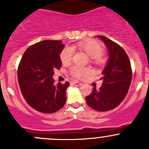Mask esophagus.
Masks as SVG:
<instances>
[{
	"label": "esophagus",
	"mask_w": 149,
	"mask_h": 149,
	"mask_svg": "<svg viewBox=\"0 0 149 149\" xmlns=\"http://www.w3.org/2000/svg\"><path fill=\"white\" fill-rule=\"evenodd\" d=\"M71 84H73V85L76 86H79L82 85L81 83H80V82L77 81H71Z\"/></svg>",
	"instance_id": "1"
}]
</instances>
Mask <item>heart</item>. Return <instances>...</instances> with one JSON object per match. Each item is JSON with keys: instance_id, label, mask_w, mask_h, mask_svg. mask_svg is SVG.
I'll return each instance as SVG.
<instances>
[{"instance_id": "1", "label": "heart", "mask_w": 149, "mask_h": 149, "mask_svg": "<svg viewBox=\"0 0 149 149\" xmlns=\"http://www.w3.org/2000/svg\"><path fill=\"white\" fill-rule=\"evenodd\" d=\"M76 47L85 52L91 58V62L97 65H102L104 62L102 55L104 48L100 42L95 40H88L78 42L73 48ZM73 56V49L72 47H67L62 50L60 54L61 62L65 65L69 64L72 61ZM69 73L72 76L81 79L87 76L91 73V68L88 67H81L79 65H73L70 68Z\"/></svg>"}]
</instances>
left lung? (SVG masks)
<instances>
[{
    "mask_svg": "<svg viewBox=\"0 0 149 149\" xmlns=\"http://www.w3.org/2000/svg\"><path fill=\"white\" fill-rule=\"evenodd\" d=\"M104 42L109 52V59L102 72V85L95 86L86 97L87 104L99 112H106L117 107L127 95L132 80L130 60L123 47L104 36H97Z\"/></svg>",
    "mask_w": 149,
    "mask_h": 149,
    "instance_id": "left-lung-1",
    "label": "left lung"
}]
</instances>
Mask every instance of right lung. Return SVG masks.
I'll list each match as a JSON object with an SVG mask.
<instances>
[{
	"mask_svg": "<svg viewBox=\"0 0 149 149\" xmlns=\"http://www.w3.org/2000/svg\"><path fill=\"white\" fill-rule=\"evenodd\" d=\"M65 45L61 40H45L26 49L18 67V81L22 95L29 106L43 113H53L66 102L70 85H55L54 70L62 66L60 53Z\"/></svg>",
	"mask_w": 149,
	"mask_h": 149,
	"instance_id": "add662e5",
	"label": "right lung"
}]
</instances>
